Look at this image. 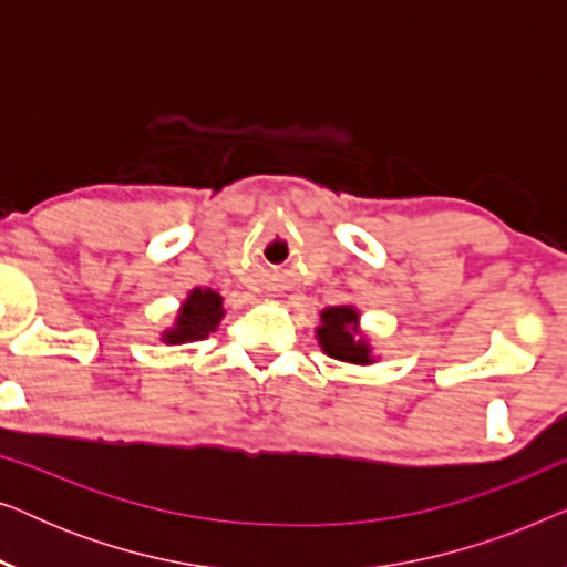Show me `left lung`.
I'll use <instances>...</instances> for the list:
<instances>
[{
  "label": "left lung",
  "mask_w": 567,
  "mask_h": 567,
  "mask_svg": "<svg viewBox=\"0 0 567 567\" xmlns=\"http://www.w3.org/2000/svg\"><path fill=\"white\" fill-rule=\"evenodd\" d=\"M359 322L361 315L353 305L322 309L320 324H317V343L330 359L355 363V367L374 363V348L361 332Z\"/></svg>",
  "instance_id": "1"
}]
</instances>
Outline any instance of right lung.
Masks as SVG:
<instances>
[{"instance_id": "obj_1", "label": "right lung", "mask_w": 567, "mask_h": 567, "mask_svg": "<svg viewBox=\"0 0 567 567\" xmlns=\"http://www.w3.org/2000/svg\"><path fill=\"white\" fill-rule=\"evenodd\" d=\"M224 317V299L214 289H193L183 299L177 309L175 324L162 332V340L167 346L193 343V340H204L219 328Z\"/></svg>"}]
</instances>
